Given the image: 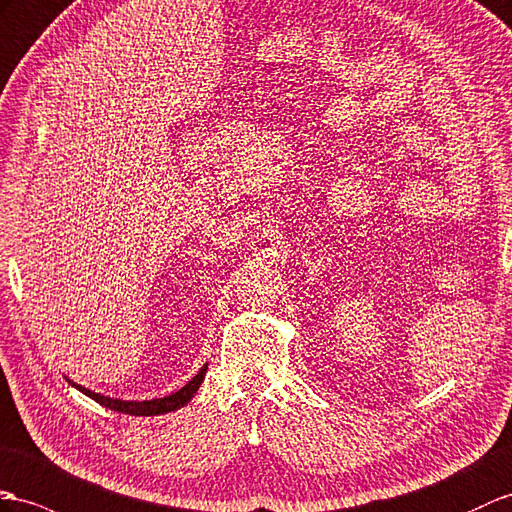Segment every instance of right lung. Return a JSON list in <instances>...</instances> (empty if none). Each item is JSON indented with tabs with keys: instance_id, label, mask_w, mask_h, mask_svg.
Returning <instances> with one entry per match:
<instances>
[{
	"instance_id": "right-lung-1",
	"label": "right lung",
	"mask_w": 512,
	"mask_h": 512,
	"mask_svg": "<svg viewBox=\"0 0 512 512\" xmlns=\"http://www.w3.org/2000/svg\"><path fill=\"white\" fill-rule=\"evenodd\" d=\"M206 376V367L197 373V376L182 386L180 391L171 393L167 397H160V400H149V402H123V400H112V397H106V395H99V393H93L89 389H84V386H78L76 389L82 391L84 395H89L91 400H95L97 404H102L110 410H117V413H126V415H134V417H149V415H165V413H171V410H178L182 408L184 404L191 402V397L197 393L199 384H202Z\"/></svg>"
}]
</instances>
